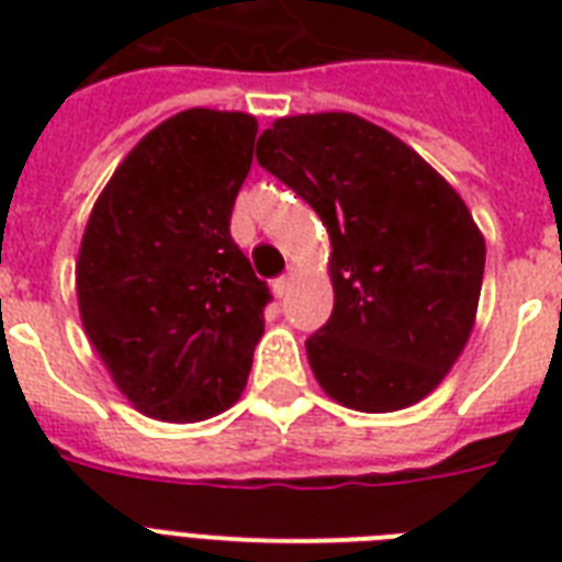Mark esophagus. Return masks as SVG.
<instances>
[{
  "instance_id": "obj_1",
  "label": "esophagus",
  "mask_w": 562,
  "mask_h": 562,
  "mask_svg": "<svg viewBox=\"0 0 562 562\" xmlns=\"http://www.w3.org/2000/svg\"><path fill=\"white\" fill-rule=\"evenodd\" d=\"M291 289V273H282L280 280H273V291H277V297H285Z\"/></svg>"
}]
</instances>
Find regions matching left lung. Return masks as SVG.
I'll list each match as a JSON object with an SVG mask.
<instances>
[{
	"label": "left lung",
	"mask_w": 562,
	"mask_h": 562,
	"mask_svg": "<svg viewBox=\"0 0 562 562\" xmlns=\"http://www.w3.org/2000/svg\"><path fill=\"white\" fill-rule=\"evenodd\" d=\"M256 160L333 241V315L306 341L321 387L368 414L428 396L470 341L484 280V236L461 194L352 113L277 119Z\"/></svg>",
	"instance_id": "obj_1"
}]
</instances>
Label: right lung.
Returning <instances> with one entry per match:
<instances>
[{
    "instance_id": "obj_1",
    "label": "right lung",
    "mask_w": 562,
    "mask_h": 562,
    "mask_svg": "<svg viewBox=\"0 0 562 562\" xmlns=\"http://www.w3.org/2000/svg\"><path fill=\"white\" fill-rule=\"evenodd\" d=\"M254 116L192 108L119 162L75 265L83 333L145 417L198 423L241 396L268 282L229 236Z\"/></svg>"
}]
</instances>
